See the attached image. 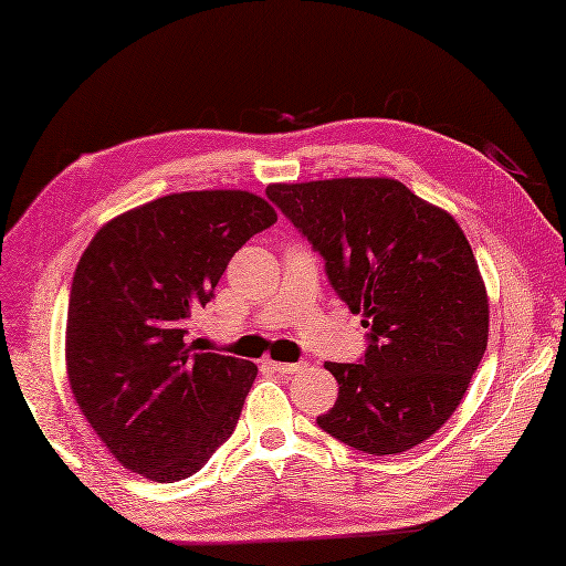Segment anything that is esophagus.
<instances>
[{"label": "esophagus", "mask_w": 566, "mask_h": 566, "mask_svg": "<svg viewBox=\"0 0 566 566\" xmlns=\"http://www.w3.org/2000/svg\"><path fill=\"white\" fill-rule=\"evenodd\" d=\"M274 371H280V375H298V371H304V363H270Z\"/></svg>", "instance_id": "esophagus-1"}]
</instances>
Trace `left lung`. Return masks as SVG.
I'll use <instances>...</instances> for the list:
<instances>
[{
	"label": "left lung",
	"instance_id": "8db88e82",
	"mask_svg": "<svg viewBox=\"0 0 566 566\" xmlns=\"http://www.w3.org/2000/svg\"><path fill=\"white\" fill-rule=\"evenodd\" d=\"M264 195L365 316V355L326 365L338 399L318 428L367 454L416 448L460 406L489 340L486 290L462 228L396 179L270 185Z\"/></svg>",
	"mask_w": 566,
	"mask_h": 566
}]
</instances>
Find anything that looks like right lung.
<instances>
[{"label":"right lung","instance_id":"add662e5","mask_svg":"<svg viewBox=\"0 0 566 566\" xmlns=\"http://www.w3.org/2000/svg\"><path fill=\"white\" fill-rule=\"evenodd\" d=\"M274 221L250 191H182L122 213L82 252L67 304V379L130 472L179 482L231 438L258 367L197 350L189 321L235 252Z\"/></svg>","mask_w":566,"mask_h":566}]
</instances>
